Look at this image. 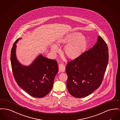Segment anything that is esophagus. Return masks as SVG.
Returning a JSON list of instances; mask_svg holds the SVG:
<instances>
[{"mask_svg":"<svg viewBox=\"0 0 120 120\" xmlns=\"http://www.w3.org/2000/svg\"><path fill=\"white\" fill-rule=\"evenodd\" d=\"M59 70L60 72H64L65 71V66L63 64H60L59 65Z\"/></svg>","mask_w":120,"mask_h":120,"instance_id":"1","label":"esophagus"}]
</instances>
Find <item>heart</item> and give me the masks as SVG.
Instances as JSON below:
<instances>
[{"label":"heart","instance_id":"b5f03b06","mask_svg":"<svg viewBox=\"0 0 120 120\" xmlns=\"http://www.w3.org/2000/svg\"><path fill=\"white\" fill-rule=\"evenodd\" d=\"M59 43L67 44L64 47V52L67 56L74 59L79 56L84 51L87 41L85 36L81 35L79 32H75L60 40ZM51 50L54 52H56L58 51V48L54 45L51 46Z\"/></svg>","mask_w":120,"mask_h":120}]
</instances>
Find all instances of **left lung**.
Here are the masks:
<instances>
[{"label":"left lung","mask_w":120,"mask_h":120,"mask_svg":"<svg viewBox=\"0 0 120 120\" xmlns=\"http://www.w3.org/2000/svg\"><path fill=\"white\" fill-rule=\"evenodd\" d=\"M108 49L99 36L93 47L68 62L66 73L67 87L75 98L88 96L99 87L108 62Z\"/></svg>","instance_id":"1"}]
</instances>
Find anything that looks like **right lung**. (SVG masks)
<instances>
[{
    "mask_svg": "<svg viewBox=\"0 0 120 120\" xmlns=\"http://www.w3.org/2000/svg\"><path fill=\"white\" fill-rule=\"evenodd\" d=\"M13 45L11 51V64L14 79L19 87L35 98H42L50 92L54 79L58 71L56 60L40 55L30 65L21 64L16 56V43Z\"/></svg>",
    "mask_w": 120,
    "mask_h": 120,
    "instance_id": "obj_1",
    "label": "right lung"
}]
</instances>
